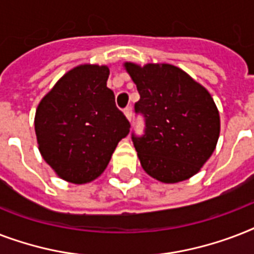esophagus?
I'll return each mask as SVG.
<instances>
[{
    "instance_id": "34e87169",
    "label": "esophagus",
    "mask_w": 254,
    "mask_h": 254,
    "mask_svg": "<svg viewBox=\"0 0 254 254\" xmlns=\"http://www.w3.org/2000/svg\"><path fill=\"white\" fill-rule=\"evenodd\" d=\"M124 113L127 116V119L129 120V121H131V117H133V108H131V105H127V107L124 109Z\"/></svg>"
}]
</instances>
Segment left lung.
I'll use <instances>...</instances> for the list:
<instances>
[{
  "mask_svg": "<svg viewBox=\"0 0 254 254\" xmlns=\"http://www.w3.org/2000/svg\"><path fill=\"white\" fill-rule=\"evenodd\" d=\"M137 85L135 115L143 134L131 133L143 170L165 183L192 177L207 162L220 133L219 112L204 87L171 64H125Z\"/></svg>",
  "mask_w": 254,
  "mask_h": 254,
  "instance_id": "1",
  "label": "left lung"
}]
</instances>
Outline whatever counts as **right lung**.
<instances>
[{
  "label": "right lung",
  "mask_w": 254,
  "mask_h": 254,
  "mask_svg": "<svg viewBox=\"0 0 254 254\" xmlns=\"http://www.w3.org/2000/svg\"><path fill=\"white\" fill-rule=\"evenodd\" d=\"M105 65H79L42 99L35 133L42 157L61 178L87 183L103 173L130 124L107 87Z\"/></svg>",
  "instance_id": "add662e5"
}]
</instances>
